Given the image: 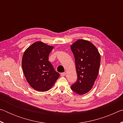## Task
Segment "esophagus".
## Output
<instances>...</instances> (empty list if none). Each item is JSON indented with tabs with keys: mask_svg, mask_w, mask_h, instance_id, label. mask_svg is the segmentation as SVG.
I'll return each instance as SVG.
<instances>
[{
	"mask_svg": "<svg viewBox=\"0 0 123 123\" xmlns=\"http://www.w3.org/2000/svg\"><path fill=\"white\" fill-rule=\"evenodd\" d=\"M66 73L65 72L62 73L61 74V76H64L66 75Z\"/></svg>",
	"mask_w": 123,
	"mask_h": 123,
	"instance_id": "34e87169",
	"label": "esophagus"
}]
</instances>
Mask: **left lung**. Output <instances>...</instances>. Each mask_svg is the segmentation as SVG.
<instances>
[{"mask_svg":"<svg viewBox=\"0 0 123 123\" xmlns=\"http://www.w3.org/2000/svg\"><path fill=\"white\" fill-rule=\"evenodd\" d=\"M70 48L74 56L78 76L71 89L80 95L86 94L92 88L98 75L100 55L92 43L84 39H79Z\"/></svg>","mask_w":123,"mask_h":123,"instance_id":"left-lung-1","label":"left lung"}]
</instances>
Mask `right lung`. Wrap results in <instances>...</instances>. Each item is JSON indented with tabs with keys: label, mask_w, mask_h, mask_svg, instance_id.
<instances>
[{
	"label": "right lung",
	"mask_w": 123,
	"mask_h": 123,
	"mask_svg": "<svg viewBox=\"0 0 123 123\" xmlns=\"http://www.w3.org/2000/svg\"><path fill=\"white\" fill-rule=\"evenodd\" d=\"M53 48L42 42H36L25 51L23 56L24 75L29 84L37 91H48L60 76L48 61Z\"/></svg>",
	"instance_id": "1"
}]
</instances>
